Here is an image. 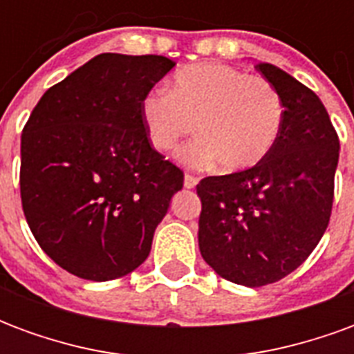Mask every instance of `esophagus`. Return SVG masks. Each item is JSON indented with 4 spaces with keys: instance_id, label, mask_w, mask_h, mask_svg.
<instances>
[{
    "instance_id": "esophagus-1",
    "label": "esophagus",
    "mask_w": 354,
    "mask_h": 354,
    "mask_svg": "<svg viewBox=\"0 0 354 354\" xmlns=\"http://www.w3.org/2000/svg\"><path fill=\"white\" fill-rule=\"evenodd\" d=\"M199 184V178L192 176V174H185L184 176V185L187 187V189H193L195 185Z\"/></svg>"
}]
</instances>
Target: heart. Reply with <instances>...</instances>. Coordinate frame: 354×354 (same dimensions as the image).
<instances>
[{
    "label": "heart",
    "mask_w": 354,
    "mask_h": 354,
    "mask_svg": "<svg viewBox=\"0 0 354 354\" xmlns=\"http://www.w3.org/2000/svg\"><path fill=\"white\" fill-rule=\"evenodd\" d=\"M147 138L159 151H174L195 131L201 136L180 151L187 167L220 162L223 172L252 169L267 157L281 134L284 104L273 83L233 66H185L172 88H153L140 104Z\"/></svg>",
    "instance_id": "obj_1"
}]
</instances>
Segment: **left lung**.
<instances>
[{
    "instance_id": "8db88e82",
    "label": "left lung",
    "mask_w": 354,
    "mask_h": 354,
    "mask_svg": "<svg viewBox=\"0 0 354 354\" xmlns=\"http://www.w3.org/2000/svg\"><path fill=\"white\" fill-rule=\"evenodd\" d=\"M284 104L281 134L252 169L203 178L199 250L222 279L266 286L301 266L330 222L339 138L311 88L256 64Z\"/></svg>"
}]
</instances>
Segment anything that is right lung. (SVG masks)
Wrapping results in <instances>:
<instances>
[{
    "label": "right lung",
    "instance_id": "1",
    "mask_svg": "<svg viewBox=\"0 0 354 354\" xmlns=\"http://www.w3.org/2000/svg\"><path fill=\"white\" fill-rule=\"evenodd\" d=\"M104 53L50 87L20 142V197L43 252L68 273L113 281L142 266L184 172L147 140L140 104L174 68Z\"/></svg>",
    "mask_w": 354,
    "mask_h": 354
}]
</instances>
